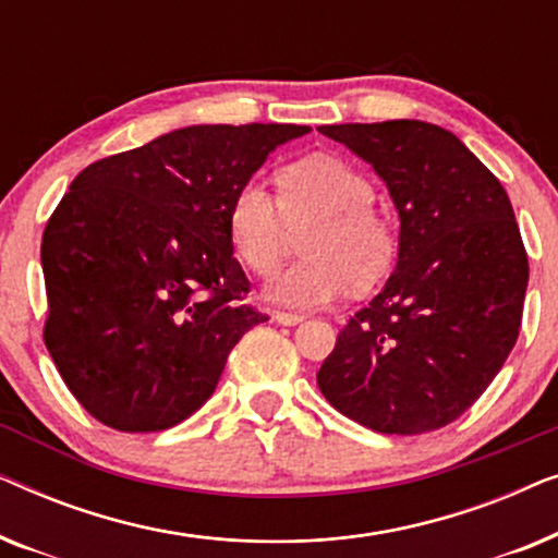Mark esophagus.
<instances>
[{
    "label": "esophagus",
    "instance_id": "esophagus-1",
    "mask_svg": "<svg viewBox=\"0 0 558 558\" xmlns=\"http://www.w3.org/2000/svg\"><path fill=\"white\" fill-rule=\"evenodd\" d=\"M274 319H277L279 325H300V323H304V315H296V312H281V310H277V312H274Z\"/></svg>",
    "mask_w": 558,
    "mask_h": 558
}]
</instances>
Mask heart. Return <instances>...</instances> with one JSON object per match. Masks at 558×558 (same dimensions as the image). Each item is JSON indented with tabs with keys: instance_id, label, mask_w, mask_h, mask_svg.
<instances>
[{
	"instance_id": "1",
	"label": "heart",
	"mask_w": 558,
	"mask_h": 558,
	"mask_svg": "<svg viewBox=\"0 0 558 558\" xmlns=\"http://www.w3.org/2000/svg\"><path fill=\"white\" fill-rule=\"evenodd\" d=\"M279 195L258 180L235 190L228 205V239L256 277H271L302 233L304 256L271 281L269 296L292 307H319L350 287L363 292L391 271L399 235L373 208V182L335 155H310L281 167Z\"/></svg>"
}]
</instances>
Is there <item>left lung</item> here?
Listing matches in <instances>:
<instances>
[{
    "mask_svg": "<svg viewBox=\"0 0 558 558\" xmlns=\"http://www.w3.org/2000/svg\"><path fill=\"white\" fill-rule=\"evenodd\" d=\"M373 165L401 218L399 264L338 332L317 386L380 434L460 418L521 330L529 256L498 178L452 132L416 119L319 126Z\"/></svg>",
    "mask_w": 558,
    "mask_h": 558,
    "instance_id": "left-lung-1",
    "label": "left lung"
}]
</instances>
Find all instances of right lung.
<instances>
[{"mask_svg": "<svg viewBox=\"0 0 558 558\" xmlns=\"http://www.w3.org/2000/svg\"><path fill=\"white\" fill-rule=\"evenodd\" d=\"M310 126L203 124L88 165L43 233L45 345L83 409L162 432L216 391L264 312L228 239V205Z\"/></svg>", "mask_w": 558, "mask_h": 558, "instance_id": "add662e5", "label": "right lung"}]
</instances>
